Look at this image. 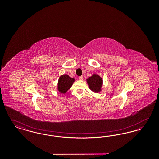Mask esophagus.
<instances>
[{
	"label": "esophagus",
	"mask_w": 159,
	"mask_h": 159,
	"mask_svg": "<svg viewBox=\"0 0 159 159\" xmlns=\"http://www.w3.org/2000/svg\"><path fill=\"white\" fill-rule=\"evenodd\" d=\"M79 80H83V76H80V77H79Z\"/></svg>",
	"instance_id": "esophagus-1"
}]
</instances>
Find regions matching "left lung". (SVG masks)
<instances>
[{
	"instance_id": "1",
	"label": "left lung",
	"mask_w": 159,
	"mask_h": 159,
	"mask_svg": "<svg viewBox=\"0 0 159 159\" xmlns=\"http://www.w3.org/2000/svg\"><path fill=\"white\" fill-rule=\"evenodd\" d=\"M86 81L91 91L97 93L101 91L103 80L98 75H92V76L86 79Z\"/></svg>"
}]
</instances>
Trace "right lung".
<instances>
[{
    "label": "right lung",
    "mask_w": 159,
    "mask_h": 159,
    "mask_svg": "<svg viewBox=\"0 0 159 159\" xmlns=\"http://www.w3.org/2000/svg\"><path fill=\"white\" fill-rule=\"evenodd\" d=\"M75 81V79L69 77L68 75H62L58 79V91L62 93H65L71 87Z\"/></svg>",
    "instance_id": "1"
}]
</instances>
